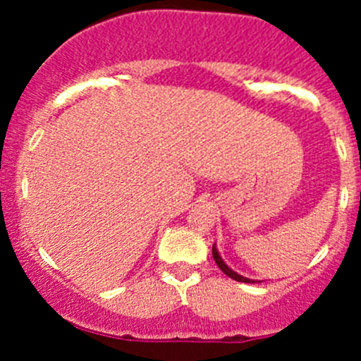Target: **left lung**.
Segmentation results:
<instances>
[{
  "mask_svg": "<svg viewBox=\"0 0 361 361\" xmlns=\"http://www.w3.org/2000/svg\"><path fill=\"white\" fill-rule=\"evenodd\" d=\"M213 258H214V262H216L218 267H220L221 271H224V274H227L228 278L235 279V281H241V283H255V281H251V279H248V278H243V276H239L238 272H234V271H232V269H228L227 264H225V262L221 260V257H220V255H218V250L214 248V246H213Z\"/></svg>",
  "mask_w": 361,
  "mask_h": 361,
  "instance_id": "1",
  "label": "left lung"
}]
</instances>
